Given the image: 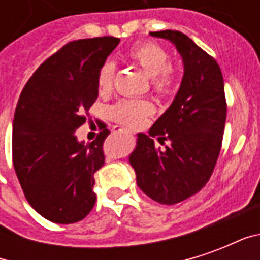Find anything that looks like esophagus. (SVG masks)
Wrapping results in <instances>:
<instances>
[{
	"label": "esophagus",
	"mask_w": 260,
	"mask_h": 260,
	"mask_svg": "<svg viewBox=\"0 0 260 260\" xmlns=\"http://www.w3.org/2000/svg\"><path fill=\"white\" fill-rule=\"evenodd\" d=\"M114 132H115V134H129V131L126 129V128H122V126H115V128H114Z\"/></svg>",
	"instance_id": "34e87169"
}]
</instances>
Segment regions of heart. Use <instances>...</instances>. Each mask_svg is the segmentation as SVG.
<instances>
[{"label":"heart","instance_id":"1","mask_svg":"<svg viewBox=\"0 0 260 260\" xmlns=\"http://www.w3.org/2000/svg\"><path fill=\"white\" fill-rule=\"evenodd\" d=\"M128 55L131 59L141 65L149 76H152L153 89L158 93H170L177 85L174 69L170 65V55L167 50L153 42H142L131 47ZM115 65L113 61H106L97 72L99 90H111L114 82ZM153 113V104L141 99H124L111 108V115L121 124L136 128L143 124Z\"/></svg>","mask_w":260,"mask_h":260}]
</instances>
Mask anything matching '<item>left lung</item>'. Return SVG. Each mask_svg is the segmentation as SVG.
Segmentation results:
<instances>
[{
  "label": "left lung",
  "instance_id": "obj_1",
  "mask_svg": "<svg viewBox=\"0 0 260 260\" xmlns=\"http://www.w3.org/2000/svg\"><path fill=\"white\" fill-rule=\"evenodd\" d=\"M174 44L184 62L180 90L167 111L146 134H138L129 163L136 182L153 201L175 205L201 191L217 163L227 103L221 69L212 55L178 30L150 31ZM156 136L164 144L154 145Z\"/></svg>",
  "mask_w": 260,
  "mask_h": 260
}]
</instances>
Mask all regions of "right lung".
<instances>
[{
  "instance_id": "obj_1",
  "label": "right lung",
  "mask_w": 260,
  "mask_h": 260,
  "mask_svg": "<svg viewBox=\"0 0 260 260\" xmlns=\"http://www.w3.org/2000/svg\"><path fill=\"white\" fill-rule=\"evenodd\" d=\"M113 36L75 40L31 75L16 104L12 128L14 169L25 198L43 217L71 224L96 203L94 173L104 164V122L91 143L75 131L99 96L97 72L118 46Z\"/></svg>"
}]
</instances>
